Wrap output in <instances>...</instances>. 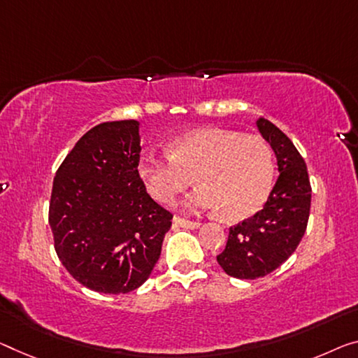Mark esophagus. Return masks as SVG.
<instances>
[{"mask_svg": "<svg viewBox=\"0 0 358 358\" xmlns=\"http://www.w3.org/2000/svg\"><path fill=\"white\" fill-rule=\"evenodd\" d=\"M174 222L178 224V225H180V227H184V229H198L200 227V222H195V221H189V219H182V217H179V216H174Z\"/></svg>", "mask_w": 358, "mask_h": 358, "instance_id": "obj_1", "label": "esophagus"}]
</instances>
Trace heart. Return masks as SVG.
<instances>
[{
	"mask_svg": "<svg viewBox=\"0 0 358 358\" xmlns=\"http://www.w3.org/2000/svg\"><path fill=\"white\" fill-rule=\"evenodd\" d=\"M169 155L145 153L137 173L157 201L169 205L192 182L200 185L185 200L190 210L221 213L241 221L262 208L271 195L275 163L271 145L259 136L222 128H200L169 142Z\"/></svg>",
	"mask_w": 358,
	"mask_h": 358,
	"instance_id": "heart-1",
	"label": "heart"
}]
</instances>
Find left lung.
I'll return each mask as SVG.
<instances>
[{
    "mask_svg": "<svg viewBox=\"0 0 358 358\" xmlns=\"http://www.w3.org/2000/svg\"><path fill=\"white\" fill-rule=\"evenodd\" d=\"M257 131L277 157L278 179L259 213L229 229L219 266L234 278L255 280L273 272L298 248L310 211L312 189L304 158L277 126L266 118Z\"/></svg>",
    "mask_w": 358,
    "mask_h": 358,
    "instance_id": "8db88e82",
    "label": "left lung"
}]
</instances>
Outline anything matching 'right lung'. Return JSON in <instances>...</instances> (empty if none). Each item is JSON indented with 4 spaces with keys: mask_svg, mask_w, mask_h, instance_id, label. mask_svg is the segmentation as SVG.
<instances>
[{
    "mask_svg": "<svg viewBox=\"0 0 358 358\" xmlns=\"http://www.w3.org/2000/svg\"><path fill=\"white\" fill-rule=\"evenodd\" d=\"M139 122L101 123L76 142L54 178V248L71 277L97 293L139 288L171 229L173 214L139 178Z\"/></svg>",
    "mask_w": 358,
    "mask_h": 358,
    "instance_id": "right-lung-1",
    "label": "right lung"
}]
</instances>
